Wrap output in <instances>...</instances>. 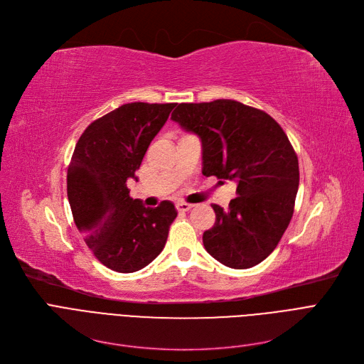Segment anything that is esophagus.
Masks as SVG:
<instances>
[{"instance_id": "obj_1", "label": "esophagus", "mask_w": 364, "mask_h": 364, "mask_svg": "<svg viewBox=\"0 0 364 364\" xmlns=\"http://www.w3.org/2000/svg\"><path fill=\"white\" fill-rule=\"evenodd\" d=\"M193 208V205H190V203H186V202H178L177 203V209L180 213H187V211H190V209Z\"/></svg>"}]
</instances>
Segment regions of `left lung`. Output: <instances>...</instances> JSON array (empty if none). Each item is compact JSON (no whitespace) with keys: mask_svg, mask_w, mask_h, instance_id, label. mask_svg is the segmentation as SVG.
Returning <instances> with one entry per match:
<instances>
[{"mask_svg":"<svg viewBox=\"0 0 364 364\" xmlns=\"http://www.w3.org/2000/svg\"><path fill=\"white\" fill-rule=\"evenodd\" d=\"M171 119L200 139L205 177L237 184L227 209L211 205L205 250L230 269H251L274 251L294 214L299 169L288 136L270 114L236 100L181 103Z\"/></svg>","mask_w":364,"mask_h":364,"instance_id":"obj_1","label":"left lung"}]
</instances>
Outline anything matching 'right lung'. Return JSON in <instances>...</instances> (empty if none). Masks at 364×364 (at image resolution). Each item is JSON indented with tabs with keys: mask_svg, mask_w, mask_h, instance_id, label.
Here are the masks:
<instances>
[{
	"mask_svg": "<svg viewBox=\"0 0 364 364\" xmlns=\"http://www.w3.org/2000/svg\"><path fill=\"white\" fill-rule=\"evenodd\" d=\"M176 103H128L87 127L68 169L73 221L103 265L118 273L144 269L164 250L177 209L169 200L146 208L129 198L146 150Z\"/></svg>",
	"mask_w": 364,
	"mask_h": 364,
	"instance_id": "right-lung-1",
	"label": "right lung"
}]
</instances>
